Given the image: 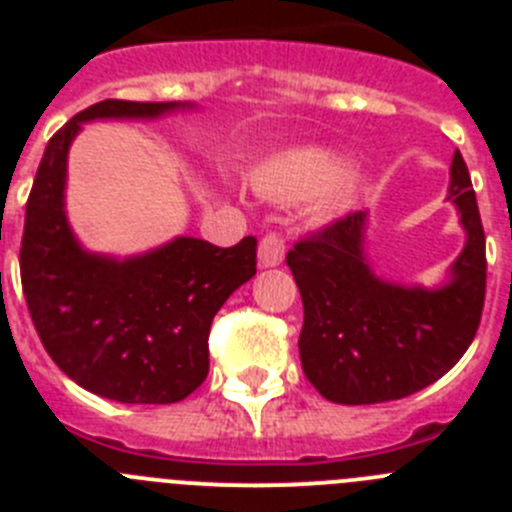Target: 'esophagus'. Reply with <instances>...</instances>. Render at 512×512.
<instances>
[{
  "mask_svg": "<svg viewBox=\"0 0 512 512\" xmlns=\"http://www.w3.org/2000/svg\"><path fill=\"white\" fill-rule=\"evenodd\" d=\"M284 248H287V243H284V235L277 233V230H269V233H266L259 243V264L261 266L282 264Z\"/></svg>",
  "mask_w": 512,
  "mask_h": 512,
  "instance_id": "1",
  "label": "esophagus"
}]
</instances>
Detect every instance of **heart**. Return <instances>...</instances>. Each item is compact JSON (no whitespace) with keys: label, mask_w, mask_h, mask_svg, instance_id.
Listing matches in <instances>:
<instances>
[{"label":"heart","mask_w":512,"mask_h":512,"mask_svg":"<svg viewBox=\"0 0 512 512\" xmlns=\"http://www.w3.org/2000/svg\"><path fill=\"white\" fill-rule=\"evenodd\" d=\"M338 169H341V158L333 156L330 151L302 148V151L287 153L284 158H277L274 164L266 166L256 176V187L274 200H302L307 194L325 187L338 174ZM348 189L351 187L336 189L325 205H338V202L346 200Z\"/></svg>","instance_id":"heart-1"}]
</instances>
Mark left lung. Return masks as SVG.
<instances>
[{
  "label": "left lung",
  "mask_w": 512,
  "mask_h": 512,
  "mask_svg": "<svg viewBox=\"0 0 512 512\" xmlns=\"http://www.w3.org/2000/svg\"><path fill=\"white\" fill-rule=\"evenodd\" d=\"M451 197L467 246L454 279L433 292L374 277L361 253L364 212L302 235L287 253L305 307L302 369L325 400L374 405L408 397L441 379L474 341L487 289L485 228L459 151L451 161Z\"/></svg>",
  "instance_id": "1"
}]
</instances>
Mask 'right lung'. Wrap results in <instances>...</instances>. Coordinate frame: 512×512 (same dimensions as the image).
<instances>
[{"label": "right lung", "instance_id": "obj_1", "mask_svg": "<svg viewBox=\"0 0 512 512\" xmlns=\"http://www.w3.org/2000/svg\"><path fill=\"white\" fill-rule=\"evenodd\" d=\"M174 107L104 99L81 110L48 140L25 207L20 279L43 348L79 387L130 405L179 402L205 382L212 318L256 274L253 235L230 248L176 238L122 264L76 246L63 179L81 122L156 117Z\"/></svg>", "mask_w": 512, "mask_h": 512}]
</instances>
